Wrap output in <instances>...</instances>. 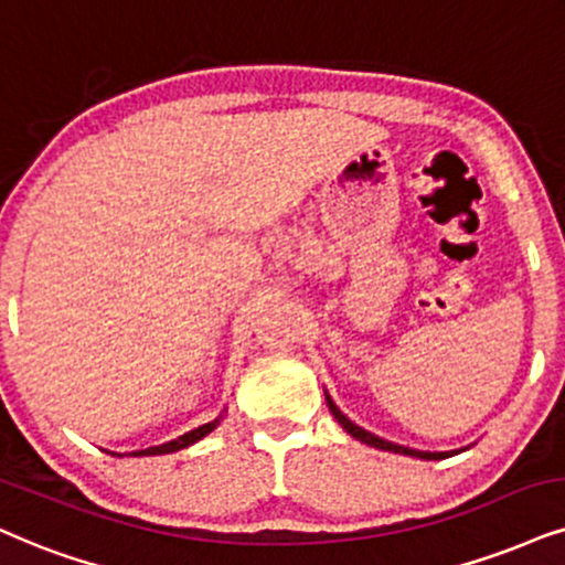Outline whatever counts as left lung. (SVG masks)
I'll return each instance as SVG.
<instances>
[{
	"mask_svg": "<svg viewBox=\"0 0 565 565\" xmlns=\"http://www.w3.org/2000/svg\"><path fill=\"white\" fill-rule=\"evenodd\" d=\"M324 398H327V406H330L332 416H335L340 427H343L348 435L356 437V440H361L364 445H369V448H377V450H387V452H401V456H411V458H422V461H440V458H448V456H456V452L461 450H469V448H461V450H448V452H429V450H414V448H406V445H398V443H390V440H382V437L372 435V431H366L364 427H359V424H353L348 416L343 414L335 406V401L330 398V393L324 390Z\"/></svg>",
	"mask_w": 565,
	"mask_h": 565,
	"instance_id": "obj_1",
	"label": "left lung"
}]
</instances>
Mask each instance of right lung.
<instances>
[{"mask_svg": "<svg viewBox=\"0 0 565 565\" xmlns=\"http://www.w3.org/2000/svg\"><path fill=\"white\" fill-rule=\"evenodd\" d=\"M222 416H225V411H222L217 419H212L209 424H201V427L185 431V435H180L178 440H170V443H164V445H154V448H146V450H134V452H128V456H164V452L183 450V448H188V445L199 443L201 437H206L209 431L217 429L220 422H222ZM113 456H115V452H113ZM117 456H122V452H117Z\"/></svg>", "mask_w": 565, "mask_h": 565, "instance_id": "obj_1", "label": "right lung"}]
</instances>
